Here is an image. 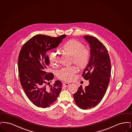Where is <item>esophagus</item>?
I'll return each instance as SVG.
<instances>
[{
  "instance_id": "34e87169",
  "label": "esophagus",
  "mask_w": 132,
  "mask_h": 132,
  "mask_svg": "<svg viewBox=\"0 0 132 132\" xmlns=\"http://www.w3.org/2000/svg\"><path fill=\"white\" fill-rule=\"evenodd\" d=\"M69 83L63 82V86H65V87H67V86H69Z\"/></svg>"
}]
</instances>
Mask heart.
Returning a JSON list of instances; mask_svg holds the SVG:
<instances>
[{"instance_id":"1","label":"heart","mask_w":132,"mask_h":132,"mask_svg":"<svg viewBox=\"0 0 132 132\" xmlns=\"http://www.w3.org/2000/svg\"><path fill=\"white\" fill-rule=\"evenodd\" d=\"M63 50L67 54L71 56V62L80 68H85L90 59V52L84 48V44L78 40L72 39L66 42L63 46ZM60 54L57 51L52 52L50 55V63L53 66L59 63ZM77 69L74 66L64 68L57 72V77L60 79L65 81L72 80Z\"/></svg>"}]
</instances>
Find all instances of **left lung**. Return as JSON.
I'll use <instances>...</instances> for the list:
<instances>
[{
	"label": "left lung",
	"mask_w": 132,
	"mask_h": 132,
	"mask_svg": "<svg viewBox=\"0 0 132 132\" xmlns=\"http://www.w3.org/2000/svg\"><path fill=\"white\" fill-rule=\"evenodd\" d=\"M84 38L90 47V59L82 76L89 84L83 89L81 85L73 95L75 103L81 109L95 107L101 102L109 84L111 63L108 51L97 38L85 35Z\"/></svg>",
	"instance_id": "1"
}]
</instances>
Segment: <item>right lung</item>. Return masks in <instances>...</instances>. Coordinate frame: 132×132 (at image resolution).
Returning <instances> with one entry per match:
<instances>
[{
  "mask_svg": "<svg viewBox=\"0 0 132 132\" xmlns=\"http://www.w3.org/2000/svg\"><path fill=\"white\" fill-rule=\"evenodd\" d=\"M66 36L52 37L36 35L27 41L20 50L18 65L21 84L27 97L37 107H49L61 91V81L57 80L50 85L54 77L51 72H47L50 63L47 52L57 47Z\"/></svg>",
  "mask_w": 132,
  "mask_h": 132,
  "instance_id": "add662e5",
  "label": "right lung"
}]
</instances>
